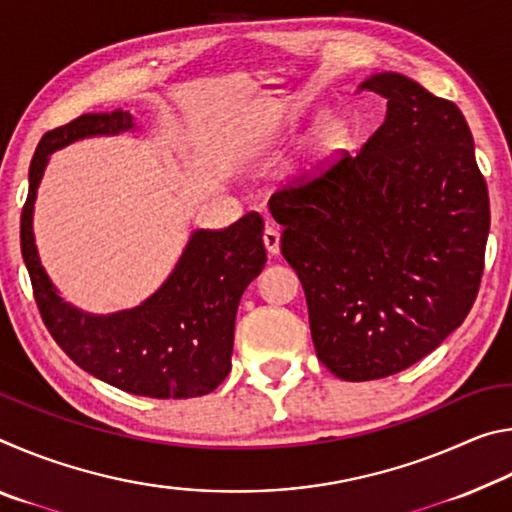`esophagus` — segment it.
<instances>
[{"mask_svg": "<svg viewBox=\"0 0 512 512\" xmlns=\"http://www.w3.org/2000/svg\"><path fill=\"white\" fill-rule=\"evenodd\" d=\"M264 246H266V250H268V255H277V253H280V230H277V225L266 223V230H264Z\"/></svg>", "mask_w": 512, "mask_h": 512, "instance_id": "34e87169", "label": "esophagus"}]
</instances>
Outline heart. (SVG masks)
<instances>
[{"label": "heart", "mask_w": 512, "mask_h": 512, "mask_svg": "<svg viewBox=\"0 0 512 512\" xmlns=\"http://www.w3.org/2000/svg\"><path fill=\"white\" fill-rule=\"evenodd\" d=\"M341 142V128L336 124H327L318 131V146L325 151H332Z\"/></svg>", "instance_id": "obj_1"}]
</instances>
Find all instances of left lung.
Returning <instances> with one entry per match:
<instances>
[{
  "instance_id": "obj_1",
  "label": "left lung",
  "mask_w": 512,
  "mask_h": 512,
  "mask_svg": "<svg viewBox=\"0 0 512 512\" xmlns=\"http://www.w3.org/2000/svg\"><path fill=\"white\" fill-rule=\"evenodd\" d=\"M361 88L388 99L384 124L268 201L318 359L345 381L395 375L463 323L490 230L488 185L456 103L395 72Z\"/></svg>"
}]
</instances>
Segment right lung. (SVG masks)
Instances as JSON below:
<instances>
[{
    "label": "right lung",
    "mask_w": 512,
    "mask_h": 512,
    "mask_svg": "<svg viewBox=\"0 0 512 512\" xmlns=\"http://www.w3.org/2000/svg\"><path fill=\"white\" fill-rule=\"evenodd\" d=\"M128 112L81 115L47 131L29 169L20 246L42 323L76 366L119 391L187 400L212 393L230 372L241 293L266 264L264 221L248 212L223 230H198L169 280L144 305L112 316L74 309L51 287L33 244L31 214L51 151L92 135H119Z\"/></svg>",
    "instance_id": "1"
}]
</instances>
